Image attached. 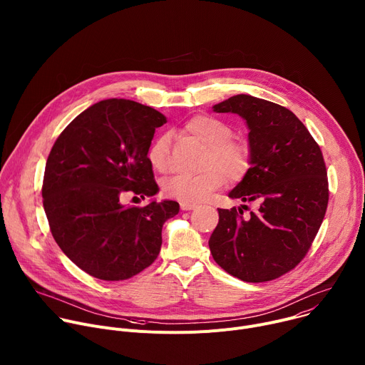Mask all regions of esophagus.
Wrapping results in <instances>:
<instances>
[{"mask_svg":"<svg viewBox=\"0 0 365 365\" xmlns=\"http://www.w3.org/2000/svg\"><path fill=\"white\" fill-rule=\"evenodd\" d=\"M196 205L195 203H189V202H180V210L182 211H192L195 210Z\"/></svg>","mask_w":365,"mask_h":365,"instance_id":"1","label":"esophagus"}]
</instances>
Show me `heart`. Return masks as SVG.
<instances>
[{"label":"heart","mask_w":365,"mask_h":365,"mask_svg":"<svg viewBox=\"0 0 365 365\" xmlns=\"http://www.w3.org/2000/svg\"><path fill=\"white\" fill-rule=\"evenodd\" d=\"M183 133L206 147L197 175H178L165 183L169 196L182 202H197L222 187L225 182L242 180L252 165V148L248 141L232 137L225 121L211 115H196L185 123ZM150 166L162 175L170 172V138L160 135L148 150Z\"/></svg>","instance_id":"1"}]
</instances>
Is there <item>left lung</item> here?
<instances>
[{
  "label": "left lung",
  "mask_w": 365,
  "mask_h": 365,
  "mask_svg": "<svg viewBox=\"0 0 365 365\" xmlns=\"http://www.w3.org/2000/svg\"><path fill=\"white\" fill-rule=\"evenodd\" d=\"M214 111L247 121L252 165L230 197L255 202L258 211L244 218L241 207H220L210 238L212 257L242 282L274 280L302 262L322 225L329 189L321 147L279 103L241 93Z\"/></svg>",
  "instance_id": "1"
}]
</instances>
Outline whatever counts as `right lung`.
<instances>
[{"label": "right lung", "instance_id": "add662e5", "mask_svg": "<svg viewBox=\"0 0 365 365\" xmlns=\"http://www.w3.org/2000/svg\"><path fill=\"white\" fill-rule=\"evenodd\" d=\"M166 117L128 99H106L79 114L58 137L41 186L48 227L61 250L99 280H127L158 258L175 200L124 206L133 193H158L147 150ZM135 197V196H134Z\"/></svg>", "mask_w": 365, "mask_h": 365}]
</instances>
